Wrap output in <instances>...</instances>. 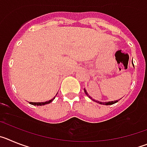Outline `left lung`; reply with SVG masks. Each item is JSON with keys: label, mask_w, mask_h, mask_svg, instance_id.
I'll return each instance as SVG.
<instances>
[{"label": "left lung", "mask_w": 147, "mask_h": 147, "mask_svg": "<svg viewBox=\"0 0 147 147\" xmlns=\"http://www.w3.org/2000/svg\"><path fill=\"white\" fill-rule=\"evenodd\" d=\"M132 65L134 66V65L132 64ZM84 91H85V94H86L87 96H88L90 98H91V99L93 100V101H94V102H98V103L101 104V105H113V104L116 103V102H118V100H116V101H112V102H98V101H96V100L93 99V98H92L91 96H90V95L88 94V92H87V90H86L85 89V88H84Z\"/></svg>", "instance_id": "1"}]
</instances>
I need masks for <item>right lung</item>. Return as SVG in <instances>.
<instances>
[{"label":"right lung","mask_w":147,"mask_h":147,"mask_svg":"<svg viewBox=\"0 0 147 147\" xmlns=\"http://www.w3.org/2000/svg\"><path fill=\"white\" fill-rule=\"evenodd\" d=\"M57 94H56V96H57ZM55 98V96L53 98H51V100H49V101H47V102H29V104H31V105H37V106H42V105H47V104H49L51 103V102H52L53 100Z\"/></svg>","instance_id":"add662e5"}]
</instances>
